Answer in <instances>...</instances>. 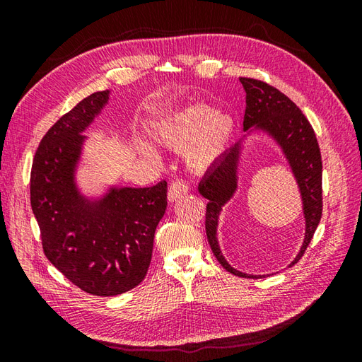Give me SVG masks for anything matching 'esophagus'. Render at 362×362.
<instances>
[{
    "instance_id": "esophagus-1",
    "label": "esophagus",
    "mask_w": 362,
    "mask_h": 362,
    "mask_svg": "<svg viewBox=\"0 0 362 362\" xmlns=\"http://www.w3.org/2000/svg\"><path fill=\"white\" fill-rule=\"evenodd\" d=\"M187 192H189V185L185 184L182 180H177L170 184L169 192H168V199H169V202H173V201L182 198L184 194H187Z\"/></svg>"
}]
</instances>
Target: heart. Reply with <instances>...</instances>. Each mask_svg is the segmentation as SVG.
I'll use <instances>...</instances> for the list:
<instances>
[{
  "instance_id": "b5f03b06",
  "label": "heart",
  "mask_w": 362,
  "mask_h": 362,
  "mask_svg": "<svg viewBox=\"0 0 362 362\" xmlns=\"http://www.w3.org/2000/svg\"><path fill=\"white\" fill-rule=\"evenodd\" d=\"M234 131L235 122L228 113L214 112L205 104H193L160 120L154 139L170 149L185 148V161L192 168L204 169L228 149ZM133 146L139 156L157 158V152L148 140L137 137Z\"/></svg>"
}]
</instances>
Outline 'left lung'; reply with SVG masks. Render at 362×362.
I'll return each instance as SVG.
<instances>
[{"label":"left lung","mask_w":362,"mask_h":362,"mask_svg":"<svg viewBox=\"0 0 362 362\" xmlns=\"http://www.w3.org/2000/svg\"><path fill=\"white\" fill-rule=\"evenodd\" d=\"M246 92V112L242 140L218 157L199 182V193L208 199L205 231L208 243L217 261L225 270L242 278H261L266 275H247L234 269L222 255L218 246L217 228L223 206L234 198L238 189L240 168L249 137L262 134L278 146L293 173L302 201L305 235L298 255L288 267L296 264L308 247L315 228L322 218V156L314 129L290 98L275 87L254 78H240Z\"/></svg>","instance_id":"left-lung-1"}]
</instances>
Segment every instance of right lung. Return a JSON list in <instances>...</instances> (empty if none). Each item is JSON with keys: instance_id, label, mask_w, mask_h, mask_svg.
<instances>
[{"instance_id": "1", "label": "right lung", "mask_w": 362, "mask_h": 362, "mask_svg": "<svg viewBox=\"0 0 362 362\" xmlns=\"http://www.w3.org/2000/svg\"><path fill=\"white\" fill-rule=\"evenodd\" d=\"M110 101V90L84 98L43 136L31 168V210L47 258L76 287L117 296L146 276L154 234L168 206V184L122 187L100 196L83 193L76 180L83 136Z\"/></svg>"}]
</instances>
